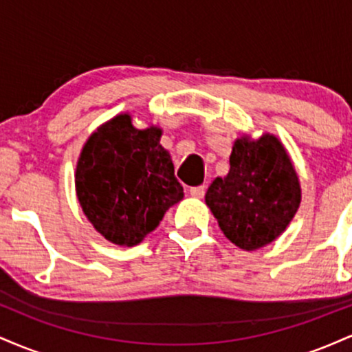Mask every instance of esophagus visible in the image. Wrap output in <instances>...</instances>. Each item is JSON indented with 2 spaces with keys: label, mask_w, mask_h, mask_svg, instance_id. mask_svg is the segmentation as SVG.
Wrapping results in <instances>:
<instances>
[{
  "label": "esophagus",
  "mask_w": 352,
  "mask_h": 352,
  "mask_svg": "<svg viewBox=\"0 0 352 352\" xmlns=\"http://www.w3.org/2000/svg\"><path fill=\"white\" fill-rule=\"evenodd\" d=\"M190 195L195 197V199H201L205 195V185H199V187H192L188 190Z\"/></svg>",
  "instance_id": "esophagus-1"
}]
</instances>
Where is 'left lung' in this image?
<instances>
[{"label": "left lung", "mask_w": 352, "mask_h": 352, "mask_svg": "<svg viewBox=\"0 0 352 352\" xmlns=\"http://www.w3.org/2000/svg\"><path fill=\"white\" fill-rule=\"evenodd\" d=\"M205 204L238 248L254 252L276 240L301 204L300 179L281 140L268 132L238 137L227 177L212 182Z\"/></svg>", "instance_id": "1"}]
</instances>
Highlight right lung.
Here are the masks:
<instances>
[{
	"instance_id": "1",
	"label": "right lung",
	"mask_w": 352,
	"mask_h": 352,
	"mask_svg": "<svg viewBox=\"0 0 352 352\" xmlns=\"http://www.w3.org/2000/svg\"><path fill=\"white\" fill-rule=\"evenodd\" d=\"M162 129H137L131 114L99 125L76 165V195L84 215L111 243L139 245L184 199Z\"/></svg>"
}]
</instances>
